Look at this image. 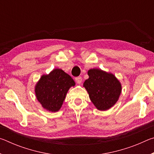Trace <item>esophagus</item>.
I'll return each mask as SVG.
<instances>
[{
	"instance_id": "1",
	"label": "esophagus",
	"mask_w": 154,
	"mask_h": 154,
	"mask_svg": "<svg viewBox=\"0 0 154 154\" xmlns=\"http://www.w3.org/2000/svg\"><path fill=\"white\" fill-rule=\"evenodd\" d=\"M75 82H76L77 83H82V77H75Z\"/></svg>"
}]
</instances>
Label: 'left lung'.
I'll list each match as a JSON object with an SVG mask.
<instances>
[{"instance_id":"8db88e82","label":"left lung","mask_w":154,"mask_h":154,"mask_svg":"<svg viewBox=\"0 0 154 154\" xmlns=\"http://www.w3.org/2000/svg\"><path fill=\"white\" fill-rule=\"evenodd\" d=\"M88 74L89 79L85 81L83 86L89 94L91 101L98 110L110 109L121 94L120 83L113 74L100 69H90Z\"/></svg>"}]
</instances>
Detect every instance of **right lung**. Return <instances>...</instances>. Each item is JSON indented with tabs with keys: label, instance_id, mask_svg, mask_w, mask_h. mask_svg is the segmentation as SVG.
<instances>
[{
	"label": "right lung",
	"instance_id": "right-lung-1",
	"mask_svg": "<svg viewBox=\"0 0 154 154\" xmlns=\"http://www.w3.org/2000/svg\"><path fill=\"white\" fill-rule=\"evenodd\" d=\"M75 83L71 77L61 69H54L49 75H43L35 87V94L43 107L52 112L62 106L69 88Z\"/></svg>",
	"mask_w": 154,
	"mask_h": 154
}]
</instances>
